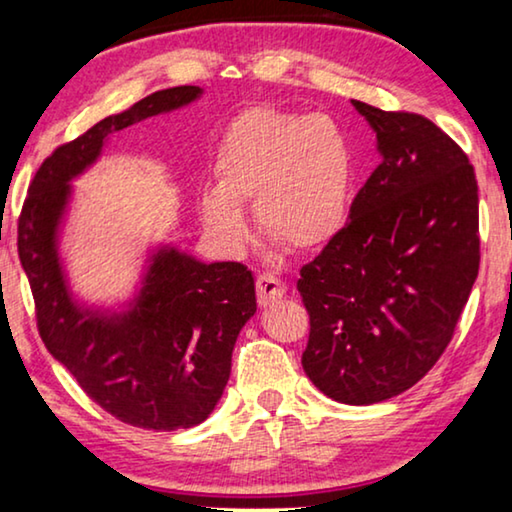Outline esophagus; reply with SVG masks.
I'll return each instance as SVG.
<instances>
[{"instance_id":"obj_1","label":"esophagus","mask_w":512,"mask_h":512,"mask_svg":"<svg viewBox=\"0 0 512 512\" xmlns=\"http://www.w3.org/2000/svg\"><path fill=\"white\" fill-rule=\"evenodd\" d=\"M256 291H258V303L261 307H268L279 300L286 293V284L282 279L272 277V275H258L256 279Z\"/></svg>"}]
</instances>
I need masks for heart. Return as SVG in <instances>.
Masks as SVG:
<instances>
[{
	"label": "heart",
	"instance_id": "1",
	"mask_svg": "<svg viewBox=\"0 0 512 512\" xmlns=\"http://www.w3.org/2000/svg\"><path fill=\"white\" fill-rule=\"evenodd\" d=\"M214 188L198 195V212L216 240H249L244 205L258 230L298 254L328 247L352 214L356 151L331 116L277 107L237 114L216 144Z\"/></svg>",
	"mask_w": 512,
	"mask_h": 512
}]
</instances>
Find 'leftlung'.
Masks as SVG:
<instances>
[{
	"instance_id": "left-lung-1",
	"label": "left lung",
	"mask_w": 512,
	"mask_h": 512,
	"mask_svg": "<svg viewBox=\"0 0 512 512\" xmlns=\"http://www.w3.org/2000/svg\"><path fill=\"white\" fill-rule=\"evenodd\" d=\"M352 104L382 163L345 230L300 270L303 368L333 401L373 405L422 380L452 340L480 268L478 181L429 118Z\"/></svg>"
}]
</instances>
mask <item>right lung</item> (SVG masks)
Segmentation results:
<instances>
[{"label":"right lung","instance_id":"obj_1","mask_svg":"<svg viewBox=\"0 0 512 512\" xmlns=\"http://www.w3.org/2000/svg\"><path fill=\"white\" fill-rule=\"evenodd\" d=\"M200 97L198 86L158 90L58 146L34 174L18 223V254L46 349L100 408L139 429H191L212 415L237 335L256 314L254 275L242 263H205L156 242L144 251L130 296L97 305L72 289L60 244L72 181L102 158L109 137Z\"/></svg>","mask_w":512,"mask_h":512}]
</instances>
